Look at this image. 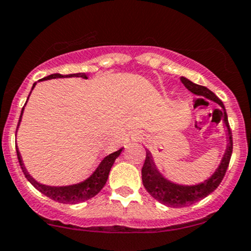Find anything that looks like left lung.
<instances>
[{"mask_svg": "<svg viewBox=\"0 0 251 251\" xmlns=\"http://www.w3.org/2000/svg\"><path fill=\"white\" fill-rule=\"evenodd\" d=\"M181 82L187 89L191 90L194 94L205 96V98L216 101L217 103L220 104L222 109H218V111L220 112V115H222L223 120H224L225 125L227 127L228 144L226 152L223 157V161L218 169H217V172L212 175L211 178L206 180L203 183L197 184V186H178V184L172 183L166 180L163 176L159 174L158 170L155 167L150 151L147 150V157H145V162L142 168L143 184H144L145 189L150 193L151 197L155 198L157 201L163 203V205L169 206V207H184V206L193 205L194 202L200 201L203 198L207 197L208 194H211L214 189H217V187L219 186L222 180L224 178L228 163H230L231 155H232V133H231L227 114L223 101L220 100L218 96H216L213 92H211L210 89H207L203 85L193 83L192 81L184 78V77H181Z\"/></svg>", "mask_w": 251, "mask_h": 251, "instance_id": "left-lung-1", "label": "left lung"}]
</instances>
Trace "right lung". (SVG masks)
I'll use <instances>...</instances> for the list:
<instances>
[{
  "label": "right lung",
  "instance_id": "1",
  "mask_svg": "<svg viewBox=\"0 0 251 251\" xmlns=\"http://www.w3.org/2000/svg\"><path fill=\"white\" fill-rule=\"evenodd\" d=\"M57 77H82V78H88V76L85 75L84 73L79 74H70V75H60V74H52V75H49L44 78H41L40 81H44V79H50V78H57ZM35 83L33 84L32 89L34 88ZM27 102V101H26ZM24 108L21 111V115H23ZM21 115L20 119H19V124L21 121ZM18 124V126H19ZM18 130V128H16ZM121 150L115 151V152L111 153V155L106 156L102 161L100 162L98 168L95 169V172L93 173L90 177H88L87 180L83 181L81 183L73 184V186H65V187H51V186H45V184L38 183L34 178L32 177L31 175L27 173V170L25 169L23 159H21V155L19 152L18 148H16V155H18L19 163H20L21 169H23V173L25 177L29 181L33 184L34 188H37L40 193H43L44 195L50 198V199L54 200V201H58L62 203H77L85 201V200L92 199L93 197H95L101 189L103 188V186L106 184L107 178H108L109 170L114 163L115 158L120 155Z\"/></svg>",
  "mask_w": 251,
  "mask_h": 251
}]
</instances>
